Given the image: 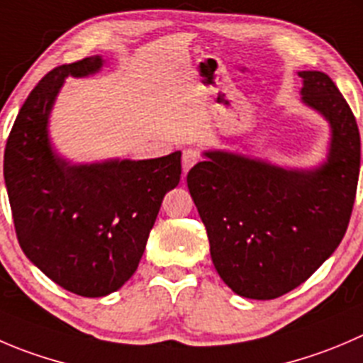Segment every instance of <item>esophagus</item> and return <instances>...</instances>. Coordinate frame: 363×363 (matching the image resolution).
Listing matches in <instances>:
<instances>
[{
	"label": "esophagus",
	"mask_w": 363,
	"mask_h": 363,
	"mask_svg": "<svg viewBox=\"0 0 363 363\" xmlns=\"http://www.w3.org/2000/svg\"><path fill=\"white\" fill-rule=\"evenodd\" d=\"M199 160H200V156L196 150H193V149L182 150V170H184V174H188L189 168H191Z\"/></svg>",
	"instance_id": "1"
}]
</instances>
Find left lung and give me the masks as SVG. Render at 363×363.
<instances>
[{
  "label": "left lung",
  "instance_id": "1",
  "mask_svg": "<svg viewBox=\"0 0 363 363\" xmlns=\"http://www.w3.org/2000/svg\"><path fill=\"white\" fill-rule=\"evenodd\" d=\"M298 76L301 103L330 125L319 167L206 150L207 160L188 172L218 275L250 300H275L301 286L340 245L357 195L360 133L353 111L325 72Z\"/></svg>",
  "mask_w": 363,
  "mask_h": 363
}]
</instances>
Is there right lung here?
<instances>
[{
    "mask_svg": "<svg viewBox=\"0 0 363 363\" xmlns=\"http://www.w3.org/2000/svg\"><path fill=\"white\" fill-rule=\"evenodd\" d=\"M96 55L52 69L24 101L5 147L6 191L24 255L63 289L101 298L133 277L163 196L181 181V152L156 160L70 163L49 138L65 77L99 72Z\"/></svg>",
    "mask_w": 363,
    "mask_h": 363,
    "instance_id": "add662e5",
    "label": "right lung"
}]
</instances>
